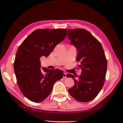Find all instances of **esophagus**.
<instances>
[{
	"label": "esophagus",
	"instance_id": "esophagus-1",
	"mask_svg": "<svg viewBox=\"0 0 123 123\" xmlns=\"http://www.w3.org/2000/svg\"><path fill=\"white\" fill-rule=\"evenodd\" d=\"M63 78L64 79L67 78V73H63Z\"/></svg>",
	"mask_w": 123,
	"mask_h": 123
}]
</instances>
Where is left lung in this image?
<instances>
[{
	"label": "left lung",
	"mask_w": 123,
	"mask_h": 123,
	"mask_svg": "<svg viewBox=\"0 0 123 123\" xmlns=\"http://www.w3.org/2000/svg\"><path fill=\"white\" fill-rule=\"evenodd\" d=\"M68 38L77 50L76 60L81 64V74H68V78L74 81L68 89L70 95L81 102H89L95 98L102 90L107 71V60L101 43L85 29H68Z\"/></svg>",
	"instance_id": "8db88e82"
}]
</instances>
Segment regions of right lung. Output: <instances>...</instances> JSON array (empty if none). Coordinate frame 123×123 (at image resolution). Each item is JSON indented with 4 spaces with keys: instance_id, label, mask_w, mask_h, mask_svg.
I'll list each match as a JSON object with an SVG mask.
<instances>
[{
    "instance_id": "1",
    "label": "right lung",
    "mask_w": 123,
    "mask_h": 123,
    "mask_svg": "<svg viewBox=\"0 0 123 123\" xmlns=\"http://www.w3.org/2000/svg\"><path fill=\"white\" fill-rule=\"evenodd\" d=\"M67 36L66 29H37L19 47L14 71L20 90L29 100L34 102L44 100L50 95L55 82L63 78V72L58 68H42L41 70L40 58L47 57Z\"/></svg>"
}]
</instances>
